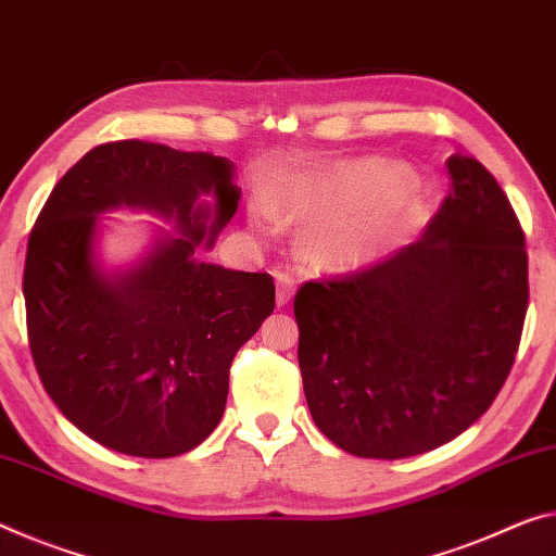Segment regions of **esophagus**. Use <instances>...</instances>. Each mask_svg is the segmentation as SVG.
<instances>
[{"label":"esophagus","instance_id":"1","mask_svg":"<svg viewBox=\"0 0 556 556\" xmlns=\"http://www.w3.org/2000/svg\"><path fill=\"white\" fill-rule=\"evenodd\" d=\"M295 293V280L288 273H276V303L278 307H286L290 301H293Z\"/></svg>","mask_w":556,"mask_h":556}]
</instances>
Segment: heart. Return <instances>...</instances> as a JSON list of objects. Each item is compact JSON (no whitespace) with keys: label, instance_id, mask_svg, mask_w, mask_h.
<instances>
[{"label":"heart","instance_id":"b5f03b06","mask_svg":"<svg viewBox=\"0 0 556 556\" xmlns=\"http://www.w3.org/2000/svg\"><path fill=\"white\" fill-rule=\"evenodd\" d=\"M286 208L313 220L303 249L315 266L361 270L397 251L422 220V201L382 161H345L298 176Z\"/></svg>","mask_w":556,"mask_h":556}]
</instances>
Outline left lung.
Segmentation results:
<instances>
[{
	"label": "left lung",
	"instance_id": "obj_1",
	"mask_svg": "<svg viewBox=\"0 0 556 556\" xmlns=\"http://www.w3.org/2000/svg\"><path fill=\"white\" fill-rule=\"evenodd\" d=\"M417 243L295 295L313 422L355 457L422 455L480 420L515 363L529 301L525 233L472 156Z\"/></svg>",
	"mask_w": 556,
	"mask_h": 556
}]
</instances>
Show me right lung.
Returning a JSON list of instances; mask_svg holds the SVG:
<instances>
[{
    "mask_svg": "<svg viewBox=\"0 0 556 556\" xmlns=\"http://www.w3.org/2000/svg\"><path fill=\"white\" fill-rule=\"evenodd\" d=\"M224 156L149 141L91 149L41 208L24 263L34 365L62 415L109 450L176 457L226 409L228 370L276 305L268 273L199 258L236 216L241 189ZM147 210L154 227L131 267L98 258L104 212Z\"/></svg>",
    "mask_w": 556,
    "mask_h": 556,
    "instance_id": "1",
    "label": "right lung"
}]
</instances>
